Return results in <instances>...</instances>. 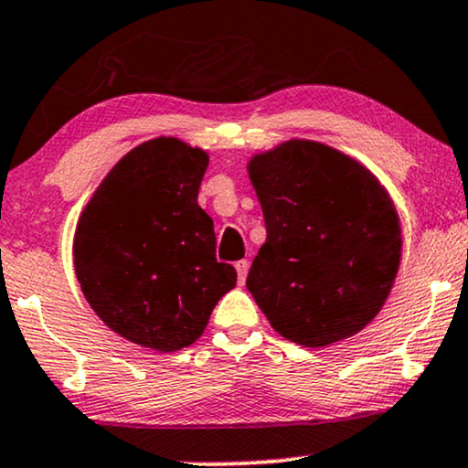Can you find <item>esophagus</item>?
<instances>
[{"label": "esophagus", "instance_id": "1", "mask_svg": "<svg viewBox=\"0 0 468 468\" xmlns=\"http://www.w3.org/2000/svg\"><path fill=\"white\" fill-rule=\"evenodd\" d=\"M235 270H238V281H239V285H244V282H246V274H248V261H246V259H241V261L235 263Z\"/></svg>", "mask_w": 468, "mask_h": 468}]
</instances>
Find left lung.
I'll list each match as a JSON object with an SVG mask.
<instances>
[{
  "instance_id": "left-lung-1",
  "label": "left lung",
  "mask_w": 468,
  "mask_h": 468,
  "mask_svg": "<svg viewBox=\"0 0 468 468\" xmlns=\"http://www.w3.org/2000/svg\"><path fill=\"white\" fill-rule=\"evenodd\" d=\"M268 239L246 287L271 328L304 347L356 335L380 313L401 261L388 192L363 164L313 140L248 162Z\"/></svg>"
}]
</instances>
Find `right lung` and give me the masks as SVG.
<instances>
[{
    "label": "right lung",
    "mask_w": 468,
    "mask_h": 468,
    "mask_svg": "<svg viewBox=\"0 0 468 468\" xmlns=\"http://www.w3.org/2000/svg\"><path fill=\"white\" fill-rule=\"evenodd\" d=\"M203 149L176 138L142 142L110 170L81 211L73 263L88 304L135 346L176 352L203 335L238 282L218 263L214 220L198 187Z\"/></svg>",
    "instance_id": "obj_1"
}]
</instances>
